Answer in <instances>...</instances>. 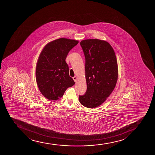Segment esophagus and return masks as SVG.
I'll use <instances>...</instances> for the list:
<instances>
[{
    "label": "esophagus",
    "mask_w": 155,
    "mask_h": 155,
    "mask_svg": "<svg viewBox=\"0 0 155 155\" xmlns=\"http://www.w3.org/2000/svg\"><path fill=\"white\" fill-rule=\"evenodd\" d=\"M77 77H74L73 78V80L75 82H77Z\"/></svg>",
    "instance_id": "34e87169"
}]
</instances>
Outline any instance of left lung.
Listing matches in <instances>:
<instances>
[{"instance_id":"obj_1","label":"left lung","mask_w":155,"mask_h":155,"mask_svg":"<svg viewBox=\"0 0 155 155\" xmlns=\"http://www.w3.org/2000/svg\"><path fill=\"white\" fill-rule=\"evenodd\" d=\"M80 45L85 57L87 91L78 99L84 107L95 108L101 105L115 88L118 76L117 58L107 41L91 39L82 40Z\"/></svg>"}]
</instances>
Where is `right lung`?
<instances>
[{"mask_svg": "<svg viewBox=\"0 0 155 155\" xmlns=\"http://www.w3.org/2000/svg\"><path fill=\"white\" fill-rule=\"evenodd\" d=\"M78 43V40L62 38L48 43L42 50L36 65V78L40 91L46 99L57 100L74 85L66 59Z\"/></svg>", "mask_w": 155, "mask_h": 155, "instance_id": "obj_1", "label": "right lung"}]
</instances>
